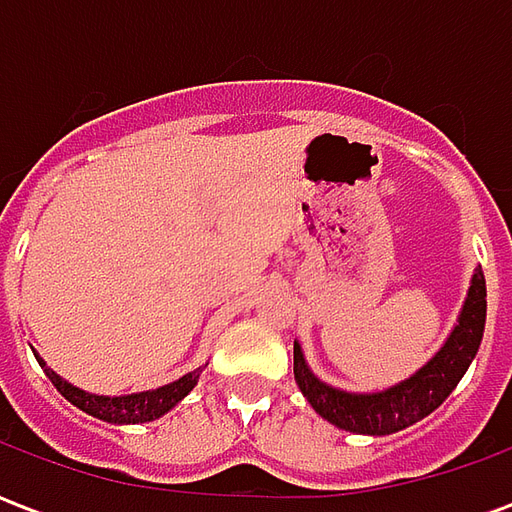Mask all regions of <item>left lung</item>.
<instances>
[{"mask_svg": "<svg viewBox=\"0 0 512 512\" xmlns=\"http://www.w3.org/2000/svg\"><path fill=\"white\" fill-rule=\"evenodd\" d=\"M483 329L485 277L477 268L455 332L417 376H411L386 392H378V395H348V392L321 384L312 376L304 365L299 345H293V376H296L301 395L307 397L310 406L332 425L351 430V433H365V436H386V433H395V430H403L419 419H425L430 411H436L450 397V392L466 373V367L472 365L480 340H483Z\"/></svg>", "mask_w": 512, "mask_h": 512, "instance_id": "1", "label": "left lung"}]
</instances>
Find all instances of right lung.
Returning <instances> with one entry per match:
<instances>
[{
	"mask_svg": "<svg viewBox=\"0 0 512 512\" xmlns=\"http://www.w3.org/2000/svg\"><path fill=\"white\" fill-rule=\"evenodd\" d=\"M40 365H43V359H38ZM46 370V376L54 386H57V392H60L65 400H71L73 406L82 408L84 414H90V417L106 419V422H117V425H131V422H150V419L161 417L164 411L178 403L180 397H186L197 384V378H200V370H194L189 376L178 378V381H172V384L161 386V389H153V392H139V395H126V397H101V395H90V392H82V389H76L68 381H62L54 370L43 365Z\"/></svg>",
	"mask_w": 512,
	"mask_h": 512,
	"instance_id": "add662e5",
	"label": "right lung"
}]
</instances>
